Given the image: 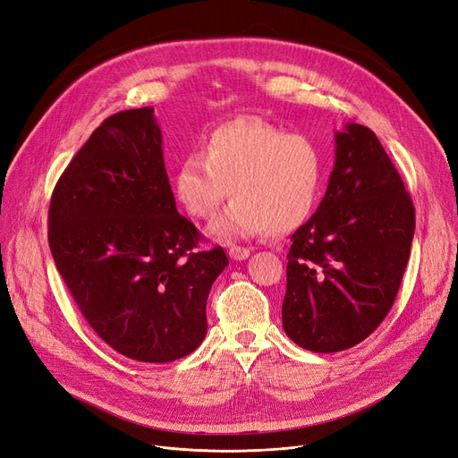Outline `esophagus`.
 <instances>
[{
    "mask_svg": "<svg viewBox=\"0 0 458 458\" xmlns=\"http://www.w3.org/2000/svg\"><path fill=\"white\" fill-rule=\"evenodd\" d=\"M230 258L235 262H242V260H247V258L250 256V249H245V247H237V245H232L230 250H228Z\"/></svg>",
    "mask_w": 458,
    "mask_h": 458,
    "instance_id": "esophagus-1",
    "label": "esophagus"
}]
</instances>
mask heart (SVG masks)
<instances>
[{
	"label": "heart",
	"instance_id": "b5f03b06",
	"mask_svg": "<svg viewBox=\"0 0 458 458\" xmlns=\"http://www.w3.org/2000/svg\"><path fill=\"white\" fill-rule=\"evenodd\" d=\"M324 177V153L310 136L240 115L209 131L202 155H187L172 185L177 202L196 218H211L232 194L209 233L237 240L284 235L305 225L320 202Z\"/></svg>",
	"mask_w": 458,
	"mask_h": 458
}]
</instances>
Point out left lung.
I'll use <instances>...</instances> for the list:
<instances>
[{"label":"left lung","instance_id":"left-lung-1","mask_svg":"<svg viewBox=\"0 0 458 458\" xmlns=\"http://www.w3.org/2000/svg\"><path fill=\"white\" fill-rule=\"evenodd\" d=\"M413 230L411 198L380 140L346 123L322 202L290 237L284 333L318 353L365 341L394 303Z\"/></svg>","mask_w":458,"mask_h":458}]
</instances>
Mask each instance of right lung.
Returning <instances> with one entry per match:
<instances>
[{"label": "right lung", "instance_id": "add662e5", "mask_svg": "<svg viewBox=\"0 0 458 458\" xmlns=\"http://www.w3.org/2000/svg\"><path fill=\"white\" fill-rule=\"evenodd\" d=\"M177 213L153 108L117 112L59 177L48 243L88 324L115 352L170 363L202 344L206 303L228 266Z\"/></svg>", "mask_w": 458, "mask_h": 458}]
</instances>
